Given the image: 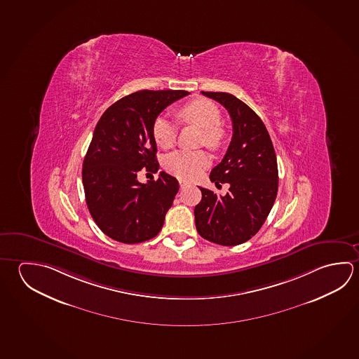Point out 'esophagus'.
I'll return each instance as SVG.
<instances>
[{
  "label": "esophagus",
  "instance_id": "esophagus-1",
  "mask_svg": "<svg viewBox=\"0 0 359 359\" xmlns=\"http://www.w3.org/2000/svg\"><path fill=\"white\" fill-rule=\"evenodd\" d=\"M179 184H180V189H182V190H184V189L187 188V187H189L188 182H182V180H180Z\"/></svg>",
  "mask_w": 359,
  "mask_h": 359
}]
</instances>
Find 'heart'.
Returning a JSON list of instances; mask_svg holds the SVG:
<instances>
[{"label":"heart","mask_w":359,"mask_h":359,"mask_svg":"<svg viewBox=\"0 0 359 359\" xmlns=\"http://www.w3.org/2000/svg\"><path fill=\"white\" fill-rule=\"evenodd\" d=\"M177 117L182 123H191L203 130V144L219 150L226 142V133L220 126L222 114L218 106L205 98L188 102L177 109ZM152 136L155 142L163 149H169L175 144L177 126L175 122L158 116L152 123ZM209 158L204 151H175L165 158V169L172 175L182 179H193L207 165Z\"/></svg>","instance_id":"1"}]
</instances>
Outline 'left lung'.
Returning a JSON list of instances; mask_svg holds the SVG:
<instances>
[{
  "mask_svg": "<svg viewBox=\"0 0 359 359\" xmlns=\"http://www.w3.org/2000/svg\"><path fill=\"white\" fill-rule=\"evenodd\" d=\"M219 102L232 118L233 136L226 155L210 171V180L228 182L224 196L201 188L194 209L201 237L220 245H237L251 239L262 226L278 188L276 154L266 126L245 103L224 92H201Z\"/></svg>",
  "mask_w": 359,
  "mask_h": 359,
  "instance_id": "1",
  "label": "left lung"
}]
</instances>
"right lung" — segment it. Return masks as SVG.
Returning <instances> with one entry per match:
<instances>
[{
  "label": "right lung",
  "mask_w": 359,
  "mask_h": 359,
  "mask_svg": "<svg viewBox=\"0 0 359 359\" xmlns=\"http://www.w3.org/2000/svg\"><path fill=\"white\" fill-rule=\"evenodd\" d=\"M187 90H139L121 98L102 114L83 161L89 213L102 232L121 243L154 238L179 190L174 177L160 172L141 184L139 171L158 172L152 123Z\"/></svg>",
  "instance_id": "1"
}]
</instances>
